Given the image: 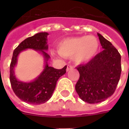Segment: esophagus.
<instances>
[{
	"label": "esophagus",
	"instance_id": "esophagus-1",
	"mask_svg": "<svg viewBox=\"0 0 129 129\" xmlns=\"http://www.w3.org/2000/svg\"><path fill=\"white\" fill-rule=\"evenodd\" d=\"M73 68L72 66L71 65H68L67 66V72H68V71H70V70H71Z\"/></svg>",
	"mask_w": 129,
	"mask_h": 129
}]
</instances>
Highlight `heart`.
<instances>
[{"instance_id": "heart-1", "label": "heart", "mask_w": 129, "mask_h": 129, "mask_svg": "<svg viewBox=\"0 0 129 129\" xmlns=\"http://www.w3.org/2000/svg\"><path fill=\"white\" fill-rule=\"evenodd\" d=\"M98 39L93 35L72 37L61 41L57 46L58 52L65 57H71L77 64L87 62L98 53Z\"/></svg>"}]
</instances>
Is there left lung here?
Instances as JSON below:
<instances>
[{"mask_svg": "<svg viewBox=\"0 0 129 129\" xmlns=\"http://www.w3.org/2000/svg\"><path fill=\"white\" fill-rule=\"evenodd\" d=\"M103 50L85 64L76 67L79 79L76 90L86 103H98L114 94L120 78L121 55L116 48L98 33Z\"/></svg>", "mask_w": 129, "mask_h": 129, "instance_id": "1", "label": "left lung"}]
</instances>
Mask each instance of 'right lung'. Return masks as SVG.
<instances>
[{"instance_id": "1", "label": "right lung", "mask_w": 129, "mask_h": 129, "mask_svg": "<svg viewBox=\"0 0 129 129\" xmlns=\"http://www.w3.org/2000/svg\"><path fill=\"white\" fill-rule=\"evenodd\" d=\"M47 32H39L24 40L13 51L10 64V83L15 95L28 104L41 105L51 98L56 86L57 81L66 73L67 66L62 69H55L48 65L50 56L46 53L48 50ZM31 49L42 55L45 61L44 68L40 74L30 82H21L16 77L14 68L17 64L18 57L24 50Z\"/></svg>"}]
</instances>
